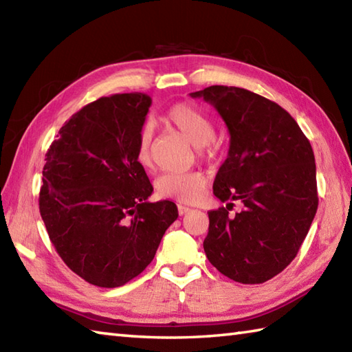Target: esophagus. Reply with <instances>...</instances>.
I'll return each instance as SVG.
<instances>
[{
  "instance_id": "obj_1",
  "label": "esophagus",
  "mask_w": 352,
  "mask_h": 352,
  "mask_svg": "<svg viewBox=\"0 0 352 352\" xmlns=\"http://www.w3.org/2000/svg\"><path fill=\"white\" fill-rule=\"evenodd\" d=\"M192 212V208L188 207V206H183V204H178V213H180L182 216L183 214H188Z\"/></svg>"
}]
</instances>
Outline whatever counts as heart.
Wrapping results in <instances>:
<instances>
[{"label":"heart","instance_id":"obj_1","mask_svg":"<svg viewBox=\"0 0 352 352\" xmlns=\"http://www.w3.org/2000/svg\"><path fill=\"white\" fill-rule=\"evenodd\" d=\"M163 124L177 130L195 145L199 155L206 160H216L221 153L219 140L214 138V122L212 116L192 102H177L162 116ZM136 162L148 169L153 163L151 133L144 130L139 134L136 145ZM207 178L201 172L188 174H163L155 182V190L162 198L197 203L204 195Z\"/></svg>","mask_w":352,"mask_h":352}]
</instances>
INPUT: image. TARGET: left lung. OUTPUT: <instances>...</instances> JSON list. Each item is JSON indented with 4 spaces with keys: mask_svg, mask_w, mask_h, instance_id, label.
<instances>
[{
    "mask_svg": "<svg viewBox=\"0 0 352 352\" xmlns=\"http://www.w3.org/2000/svg\"><path fill=\"white\" fill-rule=\"evenodd\" d=\"M218 110L230 133L213 193L227 207L208 212L204 251L228 278L260 284L296 257L318 210L316 164L309 139L278 104L246 89L192 92ZM233 200L244 210L231 217Z\"/></svg>",
    "mask_w": 352,
    "mask_h": 352,
    "instance_id": "1",
    "label": "left lung"
}]
</instances>
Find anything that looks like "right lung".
Wrapping results in <instances>:
<instances>
[{
  "label": "right lung",
  "instance_id": "right-lung-1",
  "mask_svg": "<svg viewBox=\"0 0 352 352\" xmlns=\"http://www.w3.org/2000/svg\"><path fill=\"white\" fill-rule=\"evenodd\" d=\"M151 96L121 94L87 104L58 131L43 166L39 210L50 241L72 272L119 287L151 263L178 218L153 193L136 145Z\"/></svg>",
  "mask_w": 352,
  "mask_h": 352
}]
</instances>
